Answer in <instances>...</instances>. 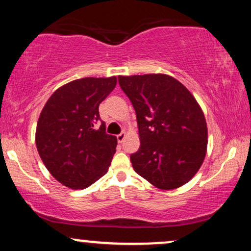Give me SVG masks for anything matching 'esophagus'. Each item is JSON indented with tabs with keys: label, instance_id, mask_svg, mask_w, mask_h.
<instances>
[{
	"label": "esophagus",
	"instance_id": "34e87169",
	"mask_svg": "<svg viewBox=\"0 0 251 251\" xmlns=\"http://www.w3.org/2000/svg\"><path fill=\"white\" fill-rule=\"evenodd\" d=\"M125 137H126L125 132H122V133H120V134H118V135H117L118 143H123L124 139H125Z\"/></svg>",
	"mask_w": 251,
	"mask_h": 251
}]
</instances>
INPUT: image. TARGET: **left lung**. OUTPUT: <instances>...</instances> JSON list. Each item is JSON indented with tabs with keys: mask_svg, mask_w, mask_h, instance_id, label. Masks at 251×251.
I'll return each instance as SVG.
<instances>
[{
	"mask_svg": "<svg viewBox=\"0 0 251 251\" xmlns=\"http://www.w3.org/2000/svg\"><path fill=\"white\" fill-rule=\"evenodd\" d=\"M137 114L140 148L134 171L160 190L180 188L203 164L208 126L200 103L183 83L166 74L118 76Z\"/></svg>",
	"mask_w": 251,
	"mask_h": 251,
	"instance_id": "left-lung-1",
	"label": "left lung"
}]
</instances>
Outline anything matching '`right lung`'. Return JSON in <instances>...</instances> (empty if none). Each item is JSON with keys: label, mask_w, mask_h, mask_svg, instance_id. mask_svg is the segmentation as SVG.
Returning a JSON list of instances; mask_svg holds the SVG:
<instances>
[{"label": "right lung", "mask_w": 251, "mask_h": 251, "mask_svg": "<svg viewBox=\"0 0 251 251\" xmlns=\"http://www.w3.org/2000/svg\"><path fill=\"white\" fill-rule=\"evenodd\" d=\"M117 77H82L61 86L43 106L36 125L37 152L50 174L70 189H86L108 171L117 138L105 132L99 105ZM101 122L99 129L95 125Z\"/></svg>", "instance_id": "obj_1"}]
</instances>
